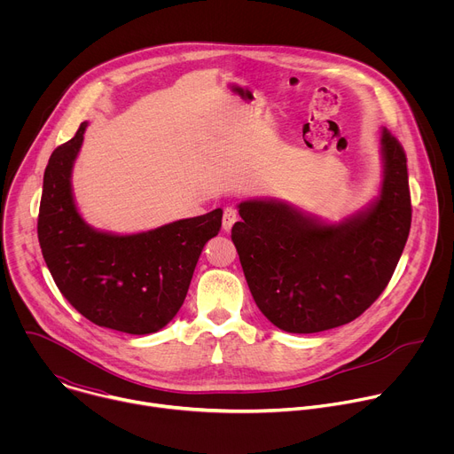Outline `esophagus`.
I'll return each instance as SVG.
<instances>
[{"label": "esophagus", "mask_w": 454, "mask_h": 454, "mask_svg": "<svg viewBox=\"0 0 454 454\" xmlns=\"http://www.w3.org/2000/svg\"><path fill=\"white\" fill-rule=\"evenodd\" d=\"M237 221H239L237 210L231 208V207L224 208V214H223V230H224V231H230Z\"/></svg>", "instance_id": "esophagus-1"}]
</instances>
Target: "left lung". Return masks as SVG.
<instances>
[{
  "label": "left lung",
  "mask_w": 454,
  "mask_h": 454,
  "mask_svg": "<svg viewBox=\"0 0 454 454\" xmlns=\"http://www.w3.org/2000/svg\"><path fill=\"white\" fill-rule=\"evenodd\" d=\"M384 177L370 208L340 224L280 203L239 205L231 228L256 307L278 329L312 334L359 317L390 282L411 226L406 153L382 129Z\"/></svg>",
  "instance_id": "obj_1"
}]
</instances>
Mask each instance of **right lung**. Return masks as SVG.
Here are the masks:
<instances>
[{
    "mask_svg": "<svg viewBox=\"0 0 454 454\" xmlns=\"http://www.w3.org/2000/svg\"><path fill=\"white\" fill-rule=\"evenodd\" d=\"M88 121L59 145L46 165L37 237L62 296L98 327L151 334L184 301L205 244L221 230L223 210L181 219L151 231H97L77 212L72 168Z\"/></svg>",
    "mask_w": 454,
    "mask_h": 454,
    "instance_id": "1",
    "label": "right lung"
}]
</instances>
